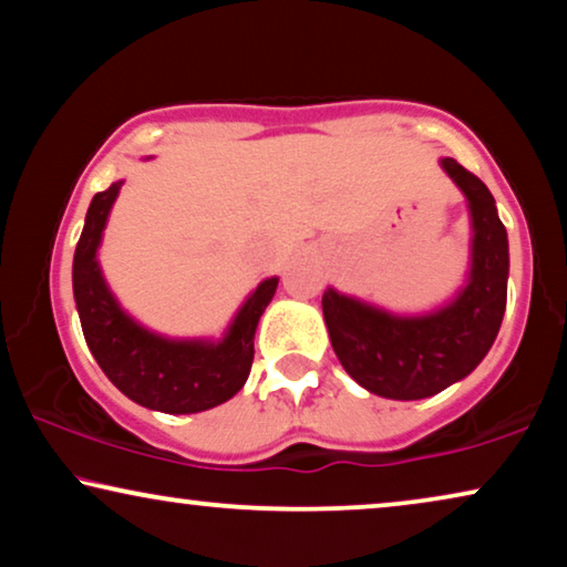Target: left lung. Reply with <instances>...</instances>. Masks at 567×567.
<instances>
[{"instance_id":"8db88e82","label":"left lung","mask_w":567,"mask_h":567,"mask_svg":"<svg viewBox=\"0 0 567 567\" xmlns=\"http://www.w3.org/2000/svg\"><path fill=\"white\" fill-rule=\"evenodd\" d=\"M470 205L472 254L466 285L430 313L399 316L329 288L321 298L339 362L371 394L412 402L462 381L493 347L508 298V233L489 188L441 157Z\"/></svg>"}]
</instances>
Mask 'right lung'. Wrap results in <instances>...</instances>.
I'll list each match as a JSON object with an SVG mask.
<instances>
[{"label":"right lung","mask_w":567,"mask_h":567,"mask_svg":"<svg viewBox=\"0 0 567 567\" xmlns=\"http://www.w3.org/2000/svg\"><path fill=\"white\" fill-rule=\"evenodd\" d=\"M124 181L97 192L74 248L72 290L82 334L109 381L147 410L194 414L236 396L251 373L254 334L279 277L259 282L223 339H168L132 319L105 285L97 264L105 223Z\"/></svg>","instance_id":"add662e5"}]
</instances>
